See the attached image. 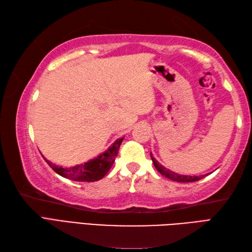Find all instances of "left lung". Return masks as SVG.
I'll list each match as a JSON object with an SVG mask.
<instances>
[{
    "mask_svg": "<svg viewBox=\"0 0 252 252\" xmlns=\"http://www.w3.org/2000/svg\"><path fill=\"white\" fill-rule=\"evenodd\" d=\"M151 158H152L153 164L155 166V168L158 169V171H159L161 175L165 176L166 178L170 179L172 181H176V182H194V181H198L200 179H203L205 176H186V175H179V173H176L173 171H170L169 169L165 168L163 165H160L158 160H156L152 153H151Z\"/></svg>",
    "mask_w": 252,
    "mask_h": 252,
    "instance_id": "1",
    "label": "left lung"
}]
</instances>
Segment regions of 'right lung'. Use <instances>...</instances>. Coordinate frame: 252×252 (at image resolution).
<instances>
[{"label":"right lung","mask_w":252,"mask_h":252,"mask_svg":"<svg viewBox=\"0 0 252 252\" xmlns=\"http://www.w3.org/2000/svg\"><path fill=\"white\" fill-rule=\"evenodd\" d=\"M123 139H117V140L111 145V147L105 151L104 153L100 154L96 158L88 160L87 163L76 165L70 168H63L61 166H57L53 163H50L45 158L44 159L50 166L55 172H57L61 177L73 181L80 182H94L102 179L113 165L115 158L117 156L120 150V145L123 141Z\"/></svg>","instance_id":"obj_1"}]
</instances>
